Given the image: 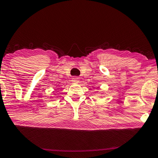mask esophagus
Returning a JSON list of instances; mask_svg holds the SVG:
<instances>
[{"instance_id": "34e87169", "label": "esophagus", "mask_w": 158, "mask_h": 158, "mask_svg": "<svg viewBox=\"0 0 158 158\" xmlns=\"http://www.w3.org/2000/svg\"><path fill=\"white\" fill-rule=\"evenodd\" d=\"M72 82H74V83H79V77H73V78H72Z\"/></svg>"}]
</instances>
